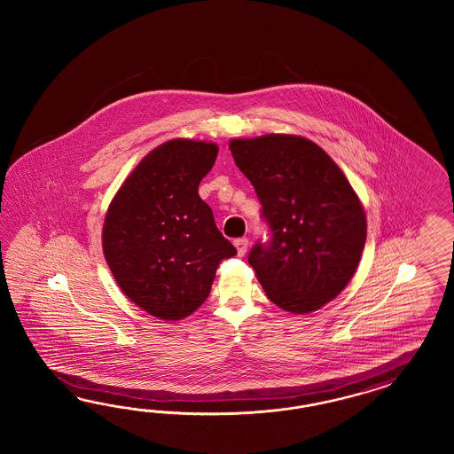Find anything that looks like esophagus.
I'll list each match as a JSON object with an SVG mask.
<instances>
[{"label":"esophagus","instance_id":"obj_1","mask_svg":"<svg viewBox=\"0 0 454 454\" xmlns=\"http://www.w3.org/2000/svg\"><path fill=\"white\" fill-rule=\"evenodd\" d=\"M247 245H249L247 238H238V239H234V247L238 249V254H239V256H245V254H247Z\"/></svg>","mask_w":454,"mask_h":454}]
</instances>
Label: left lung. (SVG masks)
<instances>
[{"mask_svg": "<svg viewBox=\"0 0 454 454\" xmlns=\"http://www.w3.org/2000/svg\"><path fill=\"white\" fill-rule=\"evenodd\" d=\"M270 228L247 262L270 301L306 315L336 298L356 271L366 216L343 171L313 141L266 135L230 143Z\"/></svg>", "mask_w": 454, "mask_h": 454, "instance_id": "1", "label": "left lung"}]
</instances>
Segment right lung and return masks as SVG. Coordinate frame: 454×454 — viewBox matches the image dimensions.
<instances>
[{
  "instance_id": "1",
  "label": "right lung",
  "mask_w": 454,
  "mask_h": 454,
  "mask_svg": "<svg viewBox=\"0 0 454 454\" xmlns=\"http://www.w3.org/2000/svg\"><path fill=\"white\" fill-rule=\"evenodd\" d=\"M216 156L213 143H163L139 161L106 213L111 273L131 301L160 319L190 317L207 301L221 260L236 254L198 194Z\"/></svg>"
}]
</instances>
